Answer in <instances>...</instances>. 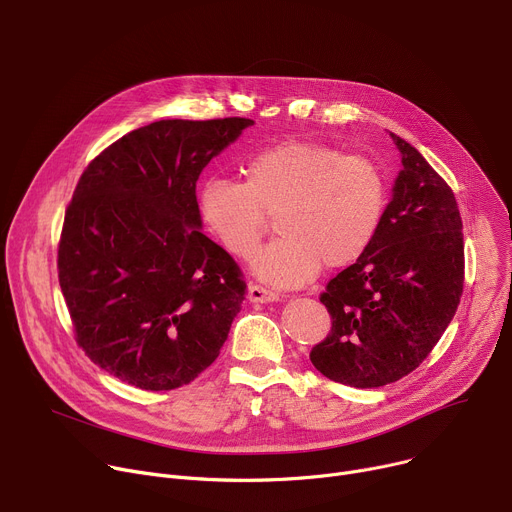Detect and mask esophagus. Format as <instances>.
Instances as JSON below:
<instances>
[{"mask_svg": "<svg viewBox=\"0 0 512 512\" xmlns=\"http://www.w3.org/2000/svg\"><path fill=\"white\" fill-rule=\"evenodd\" d=\"M247 298H249V302H255V304H269V302L280 300V296H277L275 292H269V290H265L261 286H255V284H251L247 288Z\"/></svg>", "mask_w": 512, "mask_h": 512, "instance_id": "34e87169", "label": "esophagus"}]
</instances>
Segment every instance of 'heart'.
<instances>
[{"label": "heart", "instance_id": "1", "mask_svg": "<svg viewBox=\"0 0 512 512\" xmlns=\"http://www.w3.org/2000/svg\"><path fill=\"white\" fill-rule=\"evenodd\" d=\"M245 181L210 177L198 194V212L210 235L247 259L275 214L280 239L251 259V271L275 288L308 284L324 267L359 259L382 226L388 190L376 163L339 149L284 141L251 155Z\"/></svg>", "mask_w": 512, "mask_h": 512}]
</instances>
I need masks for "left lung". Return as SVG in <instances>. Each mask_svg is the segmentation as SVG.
I'll return each mask as SVG.
<instances>
[{"label": "left lung", "instance_id": "8db88e82", "mask_svg": "<svg viewBox=\"0 0 512 512\" xmlns=\"http://www.w3.org/2000/svg\"><path fill=\"white\" fill-rule=\"evenodd\" d=\"M390 136L402 157L392 200L376 239L320 296L333 327L310 351L322 376L351 388H380L421 365L463 292L455 196L421 153Z\"/></svg>", "mask_w": 512, "mask_h": 512}]
</instances>
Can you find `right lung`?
<instances>
[{"label":"right lung","mask_w":512,"mask_h":512,"mask_svg":"<svg viewBox=\"0 0 512 512\" xmlns=\"http://www.w3.org/2000/svg\"><path fill=\"white\" fill-rule=\"evenodd\" d=\"M253 124L159 120L83 171L65 212L59 284L79 347L110 376L173 390L218 357L245 282L200 230L196 181Z\"/></svg>","instance_id":"obj_1"}]
</instances>
